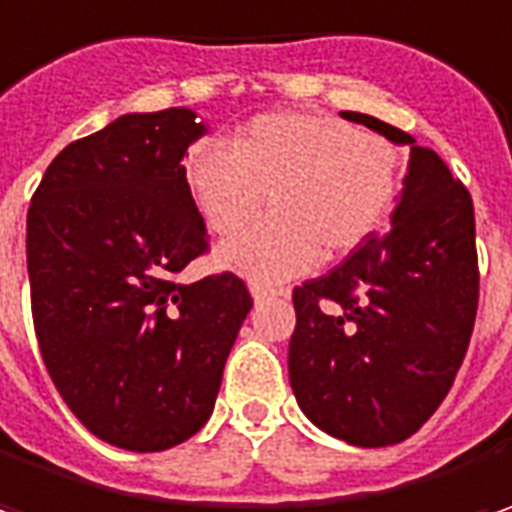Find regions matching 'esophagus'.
<instances>
[{
    "mask_svg": "<svg viewBox=\"0 0 512 512\" xmlns=\"http://www.w3.org/2000/svg\"><path fill=\"white\" fill-rule=\"evenodd\" d=\"M275 295V289L272 286H260V283H252V298L260 303V300H266V298H272Z\"/></svg>",
    "mask_w": 512,
    "mask_h": 512,
    "instance_id": "esophagus-1",
    "label": "esophagus"
}]
</instances>
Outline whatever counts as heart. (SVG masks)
Instances as JSON below:
<instances>
[{
    "label": "heart",
    "instance_id": "heart-1",
    "mask_svg": "<svg viewBox=\"0 0 512 512\" xmlns=\"http://www.w3.org/2000/svg\"><path fill=\"white\" fill-rule=\"evenodd\" d=\"M183 177L214 232L223 263L255 283L298 278L318 255L344 257L384 226L401 186V151L384 137L323 114H263L232 145L197 143Z\"/></svg>",
    "mask_w": 512,
    "mask_h": 512
}]
</instances>
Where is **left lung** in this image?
<instances>
[{
    "mask_svg": "<svg viewBox=\"0 0 512 512\" xmlns=\"http://www.w3.org/2000/svg\"><path fill=\"white\" fill-rule=\"evenodd\" d=\"M341 117L410 145V166L392 229L295 286L289 381L323 433L389 447L438 410L467 355L478 309L476 214L435 151L369 114Z\"/></svg>",
    "mask_w": 512,
    "mask_h": 512,
    "instance_id": "obj_1",
    "label": "left lung"
}]
</instances>
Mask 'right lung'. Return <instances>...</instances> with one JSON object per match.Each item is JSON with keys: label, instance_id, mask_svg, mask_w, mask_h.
<instances>
[{"label": "right lung", "instance_id": "1", "mask_svg": "<svg viewBox=\"0 0 512 512\" xmlns=\"http://www.w3.org/2000/svg\"><path fill=\"white\" fill-rule=\"evenodd\" d=\"M191 108L125 114L65 145L28 209V280L42 361L68 410L123 450L160 453L214 410L252 309L220 272L177 283L209 234L183 157L206 134Z\"/></svg>", "mask_w": 512, "mask_h": 512}]
</instances>
